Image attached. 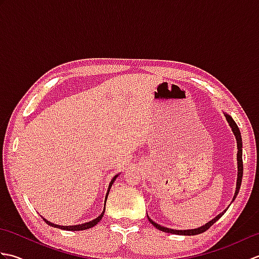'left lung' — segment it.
<instances>
[{
  "label": "left lung",
  "mask_w": 259,
  "mask_h": 259,
  "mask_svg": "<svg viewBox=\"0 0 259 259\" xmlns=\"http://www.w3.org/2000/svg\"><path fill=\"white\" fill-rule=\"evenodd\" d=\"M224 114H225V117H226V120H227L229 126H230V128H232V131H233V134L235 136L236 141H237V149H238V151H237V168H238V172H237V183H236V190H235V195H234V198H233V201H234L235 198L237 197V195H238L239 189H240V185H241V179H243V170H244V167H243V142H241V135H240V131H239L238 125L236 124L234 119L232 118V115H229L226 112H224ZM226 210H227V209H225L224 211H222L221 213L217 214V216L214 217L213 219H211L210 222H208L207 224L202 225V226L198 227V228H195V229H185V230L171 229V228H168V227H163V226H161V225H159L156 222H153L149 216H148V219H149V222L153 225V226H155L157 229L161 230V232L168 233V234H176V235L194 236V235H198V234H201L203 232H206L207 229L210 228V226H212V225L216 223L225 212H226Z\"/></svg>",
  "instance_id": "8db88e82"
}]
</instances>
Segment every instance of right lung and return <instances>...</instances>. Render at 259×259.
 <instances>
[{
	"mask_svg": "<svg viewBox=\"0 0 259 259\" xmlns=\"http://www.w3.org/2000/svg\"><path fill=\"white\" fill-rule=\"evenodd\" d=\"M120 174H118V175H115L114 177L111 179V181H110V184H109V187H108V191H107V195H106V198H104V208H103V211L101 212V214H99V217H97V218H95L93 219V221H91V222H88V223H84V224H79V225H73V226H60V225H56V224H53V223H51V222H49V221H47L46 218H43V221H45L48 225H50V226H52V227H56V228H60V229H63V230H73V232H78V230H84V229H89V228H92V227H95L96 225L101 221L102 219V217H103V213H104V211H106V201H107V198H108V195H109V191H110V189H111V187H112V185H113V183H114V180L117 179V177L119 176Z\"/></svg>",
	"mask_w": 259,
	"mask_h": 259,
	"instance_id": "right-lung-1",
	"label": "right lung"
}]
</instances>
